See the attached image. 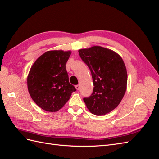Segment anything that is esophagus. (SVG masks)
<instances>
[{
    "mask_svg": "<svg viewBox=\"0 0 159 159\" xmlns=\"http://www.w3.org/2000/svg\"><path fill=\"white\" fill-rule=\"evenodd\" d=\"M80 85H75V88H76V89L77 90H79L80 89Z\"/></svg>",
    "mask_w": 159,
    "mask_h": 159,
    "instance_id": "obj_1",
    "label": "esophagus"
}]
</instances>
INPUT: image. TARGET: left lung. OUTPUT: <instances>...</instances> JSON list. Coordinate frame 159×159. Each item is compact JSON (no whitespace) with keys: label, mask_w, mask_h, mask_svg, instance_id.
Returning <instances> with one entry per match:
<instances>
[{"label":"left lung","mask_w":159,"mask_h":159,"mask_svg":"<svg viewBox=\"0 0 159 159\" xmlns=\"http://www.w3.org/2000/svg\"><path fill=\"white\" fill-rule=\"evenodd\" d=\"M78 52L89 67L94 85L92 94L84 102L92 114H107L118 106L125 93L127 73L124 61L116 52L102 46Z\"/></svg>","instance_id":"8db88e82"}]
</instances>
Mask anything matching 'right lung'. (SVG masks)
<instances>
[{"instance_id": "obj_1", "label": "right lung", "mask_w": 159, "mask_h": 159, "mask_svg": "<svg viewBox=\"0 0 159 159\" xmlns=\"http://www.w3.org/2000/svg\"><path fill=\"white\" fill-rule=\"evenodd\" d=\"M71 51L51 50L36 60L27 78L28 92L43 110L56 112L70 99L76 89L69 82L66 64Z\"/></svg>"}]
</instances>
